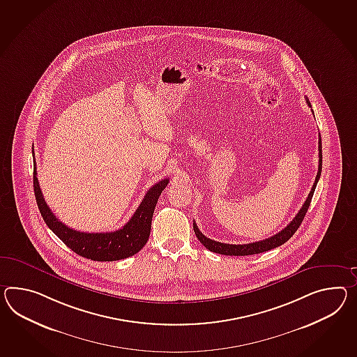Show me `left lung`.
Masks as SVG:
<instances>
[{
    "label": "left lung",
    "instance_id": "8db88e82",
    "mask_svg": "<svg viewBox=\"0 0 357 357\" xmlns=\"http://www.w3.org/2000/svg\"><path fill=\"white\" fill-rule=\"evenodd\" d=\"M305 102L307 105L311 107V103L308 100V98H305ZM322 169V149H321V138H319V172L316 175V179L313 183L312 188L311 192L308 193V197L305 201L303 206L301 208V210L298 211L294 219L287 225L282 231H280L278 234H276L272 237H268L266 240H261V241H257V243H243V245H232V243H218L214 241L211 238H208L206 236L202 235L200 229L197 225L193 222V231L197 236L199 241H200L206 249H209L210 252H218V254H223V255H252V254H259V252H268L271 249H275L280 245L287 243V240L294 235L296 232V229L301 226V223L303 222L305 219V213L310 208V204L312 200L313 192L316 190V185L317 182L320 179V175H321Z\"/></svg>",
    "mask_w": 357,
    "mask_h": 357
}]
</instances>
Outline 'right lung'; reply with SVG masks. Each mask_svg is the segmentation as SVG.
Listing matches in <instances>:
<instances>
[{
    "mask_svg": "<svg viewBox=\"0 0 357 357\" xmlns=\"http://www.w3.org/2000/svg\"><path fill=\"white\" fill-rule=\"evenodd\" d=\"M169 178L156 183L148 190L138 209L125 226L114 232L87 234L72 229L52 214L44 200L37 179L35 153H33V188L36 201L45 223L70 249L84 258L96 261H120L132 257L147 243L151 234V223L157 200L165 190Z\"/></svg>",
    "mask_w": 357,
    "mask_h": 357,
    "instance_id": "right-lung-1",
    "label": "right lung"
}]
</instances>
